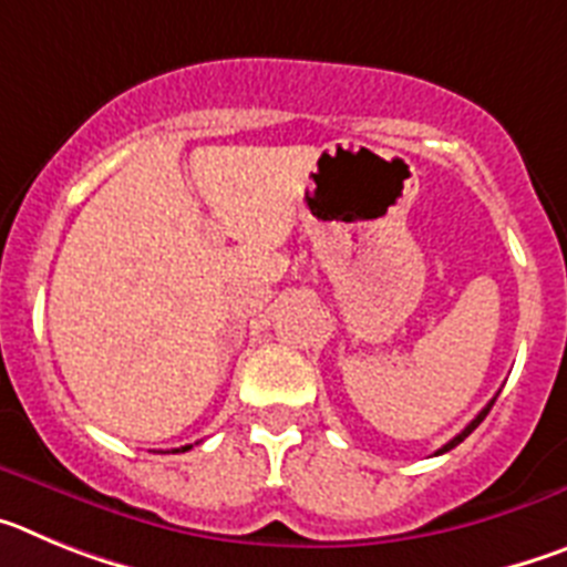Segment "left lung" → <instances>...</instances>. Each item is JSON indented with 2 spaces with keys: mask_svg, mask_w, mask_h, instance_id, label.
I'll return each mask as SVG.
<instances>
[{
  "mask_svg": "<svg viewBox=\"0 0 567 567\" xmlns=\"http://www.w3.org/2000/svg\"><path fill=\"white\" fill-rule=\"evenodd\" d=\"M494 400H497V398H494ZM494 400H491V403H488V405H485V409H483V412H480V414H477V417H474V420H471V423H468V425H465V429H463V432H460V434H457V437H454V440H449V443H445V445H443V449H440V452H437V454H445V452H452L454 445H460V443H463V440H465V437H468V434H471V432H474V429H477V425H480V423H483V420H485V414H488V412H491V405H494Z\"/></svg>",
  "mask_w": 567,
  "mask_h": 567,
  "instance_id": "1",
  "label": "left lung"
}]
</instances>
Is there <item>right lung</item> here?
<instances>
[{"label": "right lung", "instance_id": "add662e5", "mask_svg": "<svg viewBox=\"0 0 567 567\" xmlns=\"http://www.w3.org/2000/svg\"><path fill=\"white\" fill-rule=\"evenodd\" d=\"M187 449H193V445H184V449H175V452H187Z\"/></svg>", "mask_w": 567, "mask_h": 567}]
</instances>
